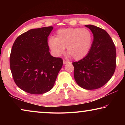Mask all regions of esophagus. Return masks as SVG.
<instances>
[{
    "instance_id": "34e87169",
    "label": "esophagus",
    "mask_w": 125,
    "mask_h": 125,
    "mask_svg": "<svg viewBox=\"0 0 125 125\" xmlns=\"http://www.w3.org/2000/svg\"><path fill=\"white\" fill-rule=\"evenodd\" d=\"M63 64H67V63H69V61H67L66 60H63Z\"/></svg>"
}]
</instances>
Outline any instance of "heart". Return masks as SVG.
Here are the masks:
<instances>
[{
    "label": "heart",
    "instance_id": "heart-1",
    "mask_svg": "<svg viewBox=\"0 0 125 125\" xmlns=\"http://www.w3.org/2000/svg\"><path fill=\"white\" fill-rule=\"evenodd\" d=\"M93 35L88 29L68 28L60 29L56 32L55 38L51 37L48 46L55 57L64 53L65 47L68 56L76 60L83 58L87 55L92 47Z\"/></svg>",
    "mask_w": 125,
    "mask_h": 125
}]
</instances>
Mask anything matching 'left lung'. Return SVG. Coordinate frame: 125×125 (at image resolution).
Here are the masks:
<instances>
[{"label":"left lung","mask_w":125,"mask_h":125,"mask_svg":"<svg viewBox=\"0 0 125 125\" xmlns=\"http://www.w3.org/2000/svg\"><path fill=\"white\" fill-rule=\"evenodd\" d=\"M85 26L92 31L94 39L85 57L72 63L74 77L80 87L86 90L96 89L107 83L115 72L116 48L104 30L93 25Z\"/></svg>","instance_id":"1"}]
</instances>
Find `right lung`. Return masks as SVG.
I'll list each match as a JSON object with an SVG mask.
<instances>
[{"label":"right lung","mask_w":125,"mask_h":125,"mask_svg":"<svg viewBox=\"0 0 125 125\" xmlns=\"http://www.w3.org/2000/svg\"><path fill=\"white\" fill-rule=\"evenodd\" d=\"M52 26L31 29L17 37L10 56L15 83L30 94H41L51 90L63 65L61 58L52 56L48 37Z\"/></svg>","instance_id":"obj_1"}]
</instances>
